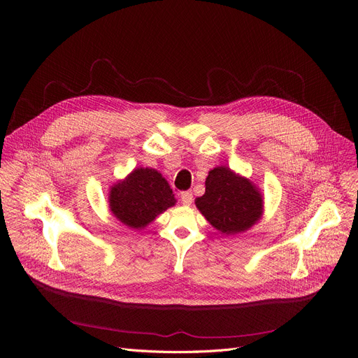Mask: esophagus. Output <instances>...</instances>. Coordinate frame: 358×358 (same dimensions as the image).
<instances>
[{
    "label": "esophagus",
    "instance_id": "1",
    "mask_svg": "<svg viewBox=\"0 0 358 358\" xmlns=\"http://www.w3.org/2000/svg\"><path fill=\"white\" fill-rule=\"evenodd\" d=\"M181 201L185 206H190L193 201V193L192 192H182L181 193Z\"/></svg>",
    "mask_w": 358,
    "mask_h": 358
}]
</instances>
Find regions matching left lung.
<instances>
[{"mask_svg": "<svg viewBox=\"0 0 358 358\" xmlns=\"http://www.w3.org/2000/svg\"><path fill=\"white\" fill-rule=\"evenodd\" d=\"M206 193L196 208L222 235L251 229L264 213V197L258 187L227 165L215 166L206 178Z\"/></svg>", "mask_w": 358, "mask_h": 358, "instance_id": "obj_1", "label": "left lung"}]
</instances>
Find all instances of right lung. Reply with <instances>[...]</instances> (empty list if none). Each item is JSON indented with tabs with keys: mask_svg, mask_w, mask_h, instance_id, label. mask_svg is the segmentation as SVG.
<instances>
[{
	"mask_svg": "<svg viewBox=\"0 0 358 358\" xmlns=\"http://www.w3.org/2000/svg\"><path fill=\"white\" fill-rule=\"evenodd\" d=\"M173 189L154 168L138 166L110 185L108 209L127 228L142 231L161 213L176 206Z\"/></svg>",
	"mask_w": 358,
	"mask_h": 358,
	"instance_id": "add662e5",
	"label": "right lung"
}]
</instances>
